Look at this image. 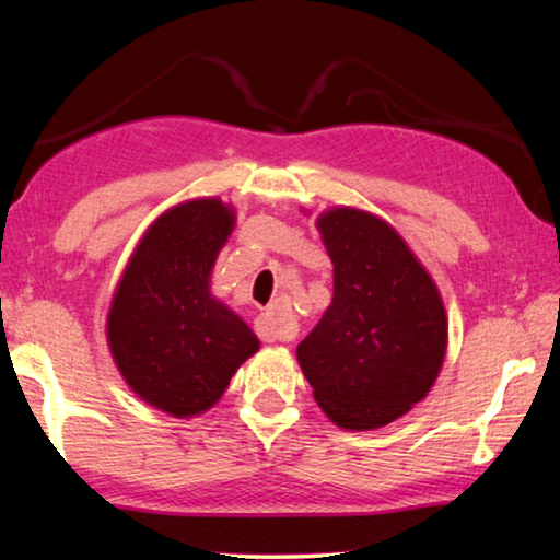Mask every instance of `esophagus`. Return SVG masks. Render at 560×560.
<instances>
[{
  "mask_svg": "<svg viewBox=\"0 0 560 560\" xmlns=\"http://www.w3.org/2000/svg\"><path fill=\"white\" fill-rule=\"evenodd\" d=\"M289 306L283 301H273V306L257 318V334L264 343H277V340H291L293 330L289 326Z\"/></svg>",
  "mask_w": 560,
  "mask_h": 560,
  "instance_id": "obj_1",
  "label": "esophagus"
}]
</instances>
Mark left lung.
Wrapping results in <instances>:
<instances>
[{
	"mask_svg": "<svg viewBox=\"0 0 560 560\" xmlns=\"http://www.w3.org/2000/svg\"><path fill=\"white\" fill-rule=\"evenodd\" d=\"M334 261V301L296 358L343 430H377L430 393L447 350L440 291L390 224L336 207L318 217Z\"/></svg>",
	"mask_w": 560,
	"mask_h": 560,
	"instance_id": "8db88e82",
	"label": "left lung"
}]
</instances>
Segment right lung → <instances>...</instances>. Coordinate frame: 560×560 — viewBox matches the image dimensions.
<instances>
[{
    "label": "right lung",
    "instance_id": "obj_1",
    "mask_svg": "<svg viewBox=\"0 0 560 560\" xmlns=\"http://www.w3.org/2000/svg\"><path fill=\"white\" fill-rule=\"evenodd\" d=\"M234 210L217 197L160 214L122 271L108 311V346L130 390L175 417L220 400L259 338L210 293Z\"/></svg>",
    "mask_w": 560,
    "mask_h": 560
}]
</instances>
